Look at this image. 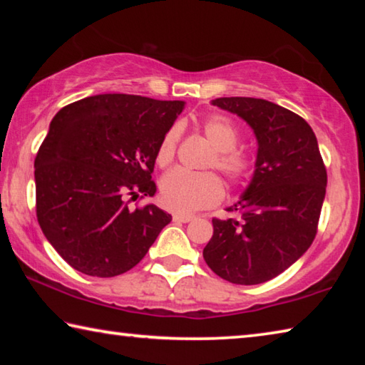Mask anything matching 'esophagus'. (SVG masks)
<instances>
[{
	"label": "esophagus",
	"mask_w": 365,
	"mask_h": 365,
	"mask_svg": "<svg viewBox=\"0 0 365 365\" xmlns=\"http://www.w3.org/2000/svg\"><path fill=\"white\" fill-rule=\"evenodd\" d=\"M174 222H178V224H187V222H191L195 219L193 214H187V212H177L172 215Z\"/></svg>",
	"instance_id": "esophagus-1"
}]
</instances>
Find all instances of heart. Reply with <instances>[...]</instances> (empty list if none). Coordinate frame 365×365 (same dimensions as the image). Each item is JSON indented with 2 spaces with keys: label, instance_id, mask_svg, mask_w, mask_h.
Here are the masks:
<instances>
[{
  "label": "heart",
  "instance_id": "obj_1",
  "mask_svg": "<svg viewBox=\"0 0 365 365\" xmlns=\"http://www.w3.org/2000/svg\"><path fill=\"white\" fill-rule=\"evenodd\" d=\"M201 128L209 143L214 148V154L206 163V169H217L225 180L237 187L248 182L255 175L257 159L255 153L246 148H238V127L224 115H207L201 122ZM180 128L170 127L164 133L156 150V164L168 168L175 158ZM160 201L172 211H196L215 206L224 197V185L212 172H188L174 169L160 180Z\"/></svg>",
  "mask_w": 365,
  "mask_h": 365
}]
</instances>
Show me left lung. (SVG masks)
Masks as SVG:
<instances>
[{"label": "left lung", "mask_w": 365, "mask_h": 365, "mask_svg": "<svg viewBox=\"0 0 365 365\" xmlns=\"http://www.w3.org/2000/svg\"><path fill=\"white\" fill-rule=\"evenodd\" d=\"M238 114L257 138V168L237 205V217H214L202 256L214 274L237 285L269 282L298 261L317 235L327 169L309 123L293 110L259 98H215Z\"/></svg>", "instance_id": "1"}]
</instances>
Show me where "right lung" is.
Masks as SVG:
<instances>
[{
  "label": "right lung",
  "instance_id": "add662e5",
  "mask_svg": "<svg viewBox=\"0 0 365 365\" xmlns=\"http://www.w3.org/2000/svg\"><path fill=\"white\" fill-rule=\"evenodd\" d=\"M183 101L123 93L88 96L53 117L35 158L36 219L64 261L91 277L135 267L172 220L151 202L164 133Z\"/></svg>",
  "mask_w": 365,
  "mask_h": 365
}]
</instances>
